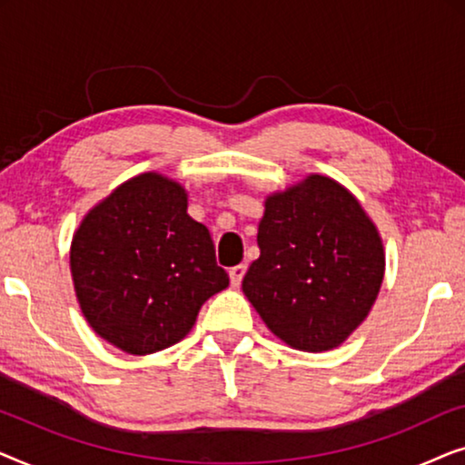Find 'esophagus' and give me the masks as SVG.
Listing matches in <instances>:
<instances>
[{
    "instance_id": "obj_1",
    "label": "esophagus",
    "mask_w": 465,
    "mask_h": 465,
    "mask_svg": "<svg viewBox=\"0 0 465 465\" xmlns=\"http://www.w3.org/2000/svg\"><path fill=\"white\" fill-rule=\"evenodd\" d=\"M245 271H247L245 264H237V266H232L231 271H228V275H231V283L234 285V288H239L241 282H243Z\"/></svg>"
}]
</instances>
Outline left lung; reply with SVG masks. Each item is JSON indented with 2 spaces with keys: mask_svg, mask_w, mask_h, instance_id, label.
<instances>
[{
  "mask_svg": "<svg viewBox=\"0 0 465 465\" xmlns=\"http://www.w3.org/2000/svg\"><path fill=\"white\" fill-rule=\"evenodd\" d=\"M258 247L243 294L290 347L328 351L371 313L385 275L383 241L339 182L315 173L266 196Z\"/></svg>",
  "mask_w": 465,
  "mask_h": 465,
  "instance_id": "left-lung-1",
  "label": "left lung"
}]
</instances>
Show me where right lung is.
<instances>
[{
    "label": "right lung",
    "instance_id": "add662e5",
    "mask_svg": "<svg viewBox=\"0 0 465 465\" xmlns=\"http://www.w3.org/2000/svg\"><path fill=\"white\" fill-rule=\"evenodd\" d=\"M186 209L183 186L142 173L94 205L74 234L69 266L82 313L131 355L180 342L203 302L228 285L212 234Z\"/></svg>",
    "mask_w": 465,
    "mask_h": 465
}]
</instances>
